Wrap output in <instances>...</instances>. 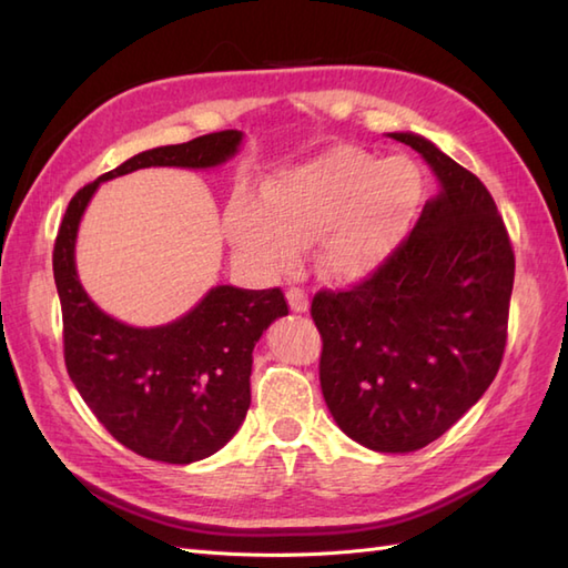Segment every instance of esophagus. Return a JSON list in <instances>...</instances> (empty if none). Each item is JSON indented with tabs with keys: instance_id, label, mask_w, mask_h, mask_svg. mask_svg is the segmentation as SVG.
Masks as SVG:
<instances>
[{
	"instance_id": "34e87169",
	"label": "esophagus",
	"mask_w": 568,
	"mask_h": 568,
	"mask_svg": "<svg viewBox=\"0 0 568 568\" xmlns=\"http://www.w3.org/2000/svg\"><path fill=\"white\" fill-rule=\"evenodd\" d=\"M287 303H291L293 312H305L310 307V300L303 287H291V291H287Z\"/></svg>"
}]
</instances>
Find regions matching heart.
Returning a JSON list of instances; mask_svg holds the SVG:
<instances>
[{
	"label": "heart",
	"mask_w": 568,
	"mask_h": 568,
	"mask_svg": "<svg viewBox=\"0 0 568 568\" xmlns=\"http://www.w3.org/2000/svg\"><path fill=\"white\" fill-rule=\"evenodd\" d=\"M417 190V173L405 159L378 161L364 149L342 146L277 171L261 195L241 187L226 210V236L265 268H291L303 246L324 239L327 273L358 281L400 239Z\"/></svg>",
	"instance_id": "heart-1"
}]
</instances>
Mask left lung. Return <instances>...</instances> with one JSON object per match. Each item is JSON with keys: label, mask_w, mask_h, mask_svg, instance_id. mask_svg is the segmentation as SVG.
I'll list each match as a JSON object with an SVG mask.
<instances>
[{"label": "left lung", "mask_w": 568, "mask_h": 568, "mask_svg": "<svg viewBox=\"0 0 568 568\" xmlns=\"http://www.w3.org/2000/svg\"><path fill=\"white\" fill-rule=\"evenodd\" d=\"M442 192L364 281L320 291V383L336 425L373 452L439 439L496 378L508 342L515 253L488 187L417 134Z\"/></svg>", "instance_id": "left-lung-1"}]
</instances>
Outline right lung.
Segmentation results:
<instances>
[{"label":"right lung","instance_id":"right-lung-1","mask_svg":"<svg viewBox=\"0 0 568 568\" xmlns=\"http://www.w3.org/2000/svg\"><path fill=\"white\" fill-rule=\"evenodd\" d=\"M241 131L226 129L178 146L143 151L70 200L53 246L70 381L112 437L165 464L207 458L234 437L251 405L253 346L287 315L281 287L216 285L185 317L155 329L129 327L92 303L75 273L80 216L102 180L139 168H212L232 159Z\"/></svg>","mask_w":568,"mask_h":568}]
</instances>
